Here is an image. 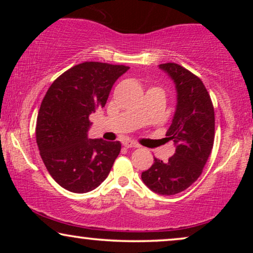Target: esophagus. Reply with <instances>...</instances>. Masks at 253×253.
<instances>
[{"instance_id":"esophagus-1","label":"esophagus","mask_w":253,"mask_h":253,"mask_svg":"<svg viewBox=\"0 0 253 253\" xmlns=\"http://www.w3.org/2000/svg\"><path fill=\"white\" fill-rule=\"evenodd\" d=\"M123 145H124V147H126V148H136V147H139V145H138L137 143H134V141H132V140H126L123 143Z\"/></svg>"}]
</instances>
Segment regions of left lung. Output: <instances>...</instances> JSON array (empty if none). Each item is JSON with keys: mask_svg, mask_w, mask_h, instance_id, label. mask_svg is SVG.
Segmentation results:
<instances>
[{"mask_svg": "<svg viewBox=\"0 0 253 253\" xmlns=\"http://www.w3.org/2000/svg\"><path fill=\"white\" fill-rule=\"evenodd\" d=\"M159 68L174 82L176 108L166 133L175 145L168 161L154 158V164L141 172V179L152 191L171 196L184 191L202 175L214 143V108L200 79L176 63Z\"/></svg>", "mask_w": 253, "mask_h": 253, "instance_id": "1", "label": "left lung"}]
</instances>
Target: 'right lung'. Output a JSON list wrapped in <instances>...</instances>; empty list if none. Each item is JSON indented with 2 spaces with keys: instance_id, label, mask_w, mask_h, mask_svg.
I'll return each mask as SVG.
<instances>
[{
  "instance_id": "1",
  "label": "right lung",
  "mask_w": 253,
  "mask_h": 253,
  "mask_svg": "<svg viewBox=\"0 0 253 253\" xmlns=\"http://www.w3.org/2000/svg\"><path fill=\"white\" fill-rule=\"evenodd\" d=\"M126 65L84 62L62 74L44 95L36 137L47 170L62 188L85 193L101 184L120 154V141L89 139L88 117L103 108Z\"/></svg>"
}]
</instances>
